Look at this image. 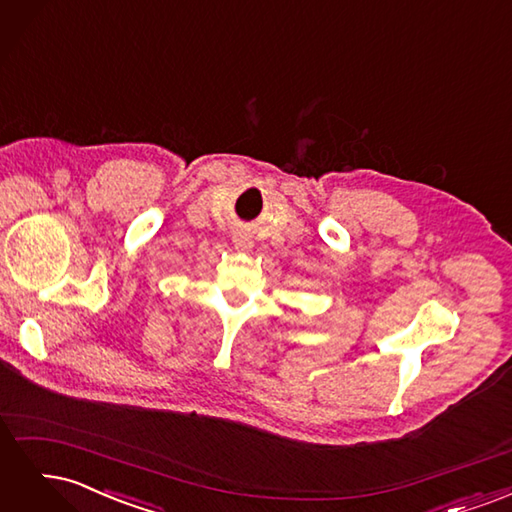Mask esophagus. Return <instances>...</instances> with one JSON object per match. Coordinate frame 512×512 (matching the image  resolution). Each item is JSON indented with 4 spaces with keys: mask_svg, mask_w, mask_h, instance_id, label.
Wrapping results in <instances>:
<instances>
[{
    "mask_svg": "<svg viewBox=\"0 0 512 512\" xmlns=\"http://www.w3.org/2000/svg\"><path fill=\"white\" fill-rule=\"evenodd\" d=\"M232 241H235V245H237V247H241V250H247V247L252 245V241L247 239L245 235H235V237H232Z\"/></svg>",
    "mask_w": 512,
    "mask_h": 512,
    "instance_id": "obj_1",
    "label": "esophagus"
}]
</instances>
